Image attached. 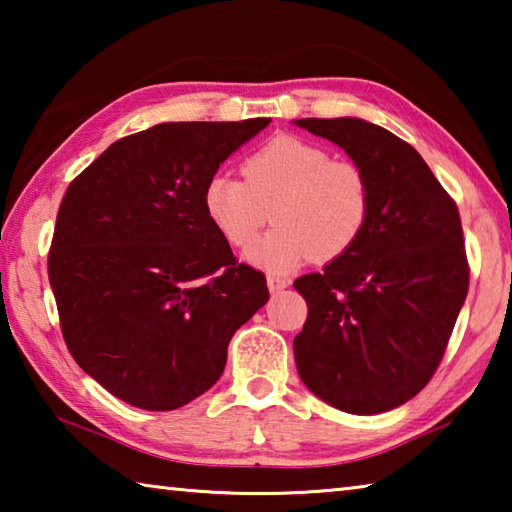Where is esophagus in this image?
Returning a JSON list of instances; mask_svg holds the SVG:
<instances>
[{
    "label": "esophagus",
    "instance_id": "1",
    "mask_svg": "<svg viewBox=\"0 0 512 512\" xmlns=\"http://www.w3.org/2000/svg\"><path fill=\"white\" fill-rule=\"evenodd\" d=\"M266 284H268V291H271V293H280V291L289 287V280H284V277H280V275H268Z\"/></svg>",
    "mask_w": 512,
    "mask_h": 512
}]
</instances>
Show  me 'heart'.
Segmentation results:
<instances>
[{"mask_svg": "<svg viewBox=\"0 0 512 512\" xmlns=\"http://www.w3.org/2000/svg\"><path fill=\"white\" fill-rule=\"evenodd\" d=\"M244 178L214 173L203 189L207 219L248 259L268 271H289L305 259L332 262L357 244L370 214V187L357 164L296 135H275L250 153Z\"/></svg>", "mask_w": 512, "mask_h": 512, "instance_id": "b5f03b06", "label": "heart"}]
</instances>
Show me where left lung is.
Wrapping results in <instances>:
<instances>
[{
	"label": "left lung",
	"instance_id": "8db88e82",
	"mask_svg": "<svg viewBox=\"0 0 512 512\" xmlns=\"http://www.w3.org/2000/svg\"><path fill=\"white\" fill-rule=\"evenodd\" d=\"M293 124L341 146L370 187L357 244L293 282L309 307L293 339L298 375L345 413L397 409L429 384L467 296L458 207L422 155L386 128L359 117Z\"/></svg>",
	"mask_w": 512,
	"mask_h": 512
}]
</instances>
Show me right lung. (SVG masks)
Instances as JSON below:
<instances>
[{"instance_id":"add662e5","label":"right lung","mask_w":512,"mask_h":512,"mask_svg":"<svg viewBox=\"0 0 512 512\" xmlns=\"http://www.w3.org/2000/svg\"><path fill=\"white\" fill-rule=\"evenodd\" d=\"M271 119L167 121L117 140L67 187L49 284L74 361L119 400L171 411L219 381L232 334L266 305L203 189Z\"/></svg>"}]
</instances>
